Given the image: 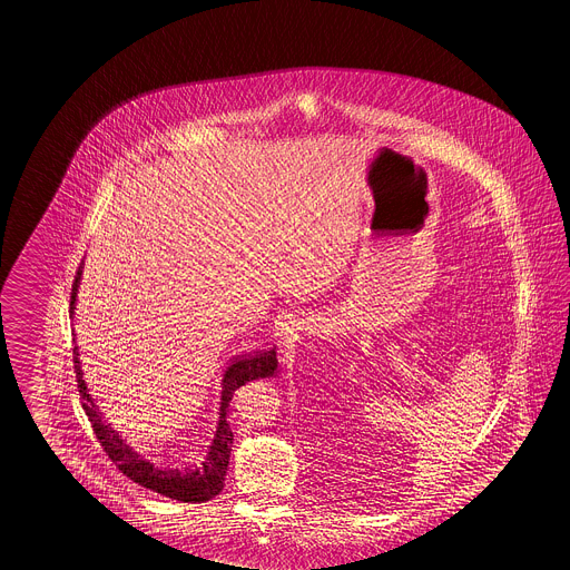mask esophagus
I'll return each instance as SVG.
<instances>
[{"label": "esophagus", "mask_w": 570, "mask_h": 570, "mask_svg": "<svg viewBox=\"0 0 570 570\" xmlns=\"http://www.w3.org/2000/svg\"><path fill=\"white\" fill-rule=\"evenodd\" d=\"M303 330V322L294 320V317H284L282 322H277V336L284 341L282 348H291L288 343L293 341L294 336Z\"/></svg>", "instance_id": "esophagus-1"}]
</instances>
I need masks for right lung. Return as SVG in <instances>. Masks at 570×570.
I'll return each mask as SVG.
<instances>
[{"instance_id":"right-lung-1","label":"right lung","mask_w":570,"mask_h":570,"mask_svg":"<svg viewBox=\"0 0 570 570\" xmlns=\"http://www.w3.org/2000/svg\"><path fill=\"white\" fill-rule=\"evenodd\" d=\"M83 265L77 269V276L72 282L70 293V313L77 303V291L81 282ZM75 362V374H77V389L81 395V405L86 410L87 417L91 422V429L96 432L100 445L106 455L112 460V464L121 470L127 479L134 483L141 484L155 493H160L171 500L184 501V503H200L208 501L224 491L225 472L229 464V451L234 443V432L227 422V407L234 397V391L240 389L242 384L250 380L269 379L277 372L276 346L269 351H259L248 357H238L225 365L222 374V395H219V417L217 426L208 441L207 449L198 455L196 462L188 468H163L156 466L150 460H146L136 449L129 448L119 432L112 431L110 424L104 420L96 401L87 391L83 370L79 365V351L75 346L72 351Z\"/></svg>"}]
</instances>
